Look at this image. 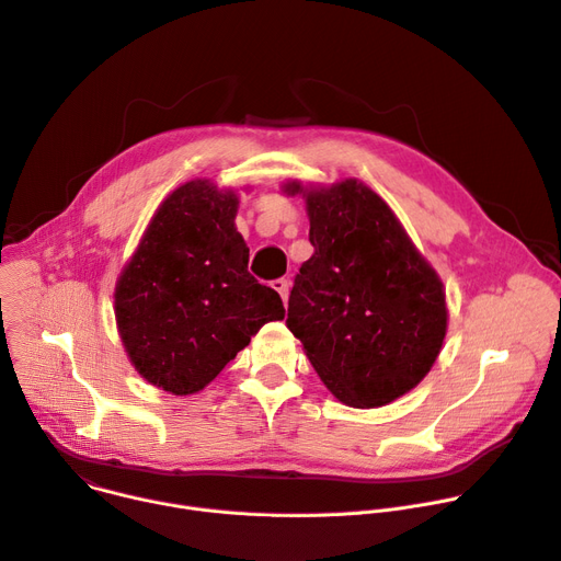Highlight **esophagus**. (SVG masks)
Returning <instances> with one entry per match:
<instances>
[{"label":"esophagus","instance_id":"obj_1","mask_svg":"<svg viewBox=\"0 0 561 561\" xmlns=\"http://www.w3.org/2000/svg\"><path fill=\"white\" fill-rule=\"evenodd\" d=\"M271 286L282 295V299H284V304H286V299H288V279L277 277V279H273V282H271Z\"/></svg>","mask_w":561,"mask_h":561}]
</instances>
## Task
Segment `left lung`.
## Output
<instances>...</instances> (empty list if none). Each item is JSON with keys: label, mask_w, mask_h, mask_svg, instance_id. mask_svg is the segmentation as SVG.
Here are the masks:
<instances>
[{"label": "left lung", "mask_w": 561, "mask_h": 561, "mask_svg": "<svg viewBox=\"0 0 561 561\" xmlns=\"http://www.w3.org/2000/svg\"><path fill=\"white\" fill-rule=\"evenodd\" d=\"M307 206L316 250L295 275L286 327L337 400L387 404L436 360L447 329L443 284L367 185L348 179L307 192Z\"/></svg>", "instance_id": "left-lung-1"}]
</instances>
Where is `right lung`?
I'll return each mask as SVG.
<instances>
[{
    "label": "right lung",
    "instance_id": "right-lung-1",
    "mask_svg": "<svg viewBox=\"0 0 561 561\" xmlns=\"http://www.w3.org/2000/svg\"><path fill=\"white\" fill-rule=\"evenodd\" d=\"M237 196L208 181L174 190L116 286V322L131 365L174 396L206 387L266 322L277 290L248 273Z\"/></svg>",
    "mask_w": 561,
    "mask_h": 561
}]
</instances>
